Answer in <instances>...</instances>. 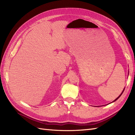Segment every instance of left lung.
Returning a JSON list of instances; mask_svg holds the SVG:
<instances>
[{"instance_id":"obj_1","label":"left lung","mask_w":135,"mask_h":135,"mask_svg":"<svg viewBox=\"0 0 135 135\" xmlns=\"http://www.w3.org/2000/svg\"><path fill=\"white\" fill-rule=\"evenodd\" d=\"M124 89H125V88H124V89H123V91H122V93H121V94H120V95H119V96H118V97H117V99H115V100H114V101H113V102H112V103H113V102H114V101H116V100H118V99H119V97H120V96H121V95H122V93H123V92H124Z\"/></svg>"}]
</instances>
